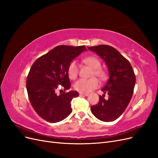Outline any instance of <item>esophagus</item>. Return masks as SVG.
<instances>
[{
  "label": "esophagus",
  "mask_w": 158,
  "mask_h": 158,
  "mask_svg": "<svg viewBox=\"0 0 158 158\" xmlns=\"http://www.w3.org/2000/svg\"><path fill=\"white\" fill-rule=\"evenodd\" d=\"M80 96H88V94H84V93H80Z\"/></svg>",
  "instance_id": "1"
}]
</instances>
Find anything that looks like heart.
Here are the masks:
<instances>
[{
    "mask_svg": "<svg viewBox=\"0 0 158 158\" xmlns=\"http://www.w3.org/2000/svg\"><path fill=\"white\" fill-rule=\"evenodd\" d=\"M84 63L93 69L92 76H95L101 80H104L107 77L106 72L101 67V62L98 58L94 56H89L83 59ZM79 68L77 63L75 60L71 61L68 66L69 77L74 80L78 76ZM99 82L97 78H91L89 79H79L74 84L76 90L80 93L87 94L98 88Z\"/></svg>",
    "mask_w": 158,
    "mask_h": 158,
    "instance_id": "b5f03b06",
    "label": "heart"
}]
</instances>
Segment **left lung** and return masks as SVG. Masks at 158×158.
Returning a JSON list of instances; mask_svg holds the SVG:
<instances>
[{
	"label": "left lung",
	"instance_id": "1",
	"mask_svg": "<svg viewBox=\"0 0 158 158\" xmlns=\"http://www.w3.org/2000/svg\"><path fill=\"white\" fill-rule=\"evenodd\" d=\"M95 52L106 63L109 78L102 88L104 94L99 96V101L91 106V111L99 120L113 121L125 111L132 97L136 76L129 61L114 47L100 45L88 47ZM108 95L104 99V94Z\"/></svg>",
	"mask_w": 158,
	"mask_h": 158
}]
</instances>
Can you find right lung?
Listing matches in <instances>:
<instances>
[{
    "instance_id": "right-lung-1",
    "label": "right lung",
    "mask_w": 158,
    "mask_h": 158,
    "mask_svg": "<svg viewBox=\"0 0 158 158\" xmlns=\"http://www.w3.org/2000/svg\"><path fill=\"white\" fill-rule=\"evenodd\" d=\"M85 50V46H57L38 58L31 66L27 77V92L33 108L44 120L57 123L71 113L70 103L78 96V92L57 95L56 90L60 87L64 91L70 88L69 64Z\"/></svg>"
}]
</instances>
